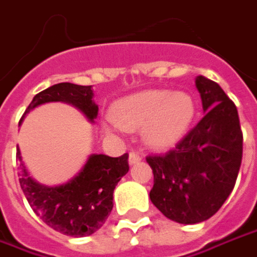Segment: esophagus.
Instances as JSON below:
<instances>
[{
	"instance_id": "34e87169",
	"label": "esophagus",
	"mask_w": 257,
	"mask_h": 257,
	"mask_svg": "<svg viewBox=\"0 0 257 257\" xmlns=\"http://www.w3.org/2000/svg\"><path fill=\"white\" fill-rule=\"evenodd\" d=\"M141 159H143V157L140 155L139 152L133 151V152H130V154H128V164H130V165L139 164Z\"/></svg>"
}]
</instances>
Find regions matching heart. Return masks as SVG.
<instances>
[{
  "instance_id": "heart-1",
  "label": "heart",
  "mask_w": 257,
  "mask_h": 257,
  "mask_svg": "<svg viewBox=\"0 0 257 257\" xmlns=\"http://www.w3.org/2000/svg\"><path fill=\"white\" fill-rule=\"evenodd\" d=\"M113 127H143V141L154 150L175 146L192 124L196 105L186 92L147 89L118 99L113 106Z\"/></svg>"
}]
</instances>
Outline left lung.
I'll return each instance as SVG.
<instances>
[{
    "label": "left lung",
    "mask_w": 257,
    "mask_h": 257,
    "mask_svg": "<svg viewBox=\"0 0 257 257\" xmlns=\"http://www.w3.org/2000/svg\"><path fill=\"white\" fill-rule=\"evenodd\" d=\"M204 117L165 155H150L152 204L166 218L197 224L213 217L232 192L242 162L236 106L220 85L199 75Z\"/></svg>",
    "instance_id": "8db88e82"
}]
</instances>
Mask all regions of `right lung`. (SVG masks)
Returning <instances> with one entry per match:
<instances>
[{
  "mask_svg": "<svg viewBox=\"0 0 257 257\" xmlns=\"http://www.w3.org/2000/svg\"><path fill=\"white\" fill-rule=\"evenodd\" d=\"M49 102L72 105L91 123L98 116L92 86L61 82L39 92L22 118L35 107ZM17 159L21 162L19 183L32 210L53 229L74 238L88 236L102 228L113 208L114 187L128 172L127 154L118 158L92 154L84 168L67 183L46 186L32 178L19 148Z\"/></svg>",
  "mask_w": 257,
  "mask_h": 257,
  "instance_id": "obj_1",
  "label": "right lung"
}]
</instances>
